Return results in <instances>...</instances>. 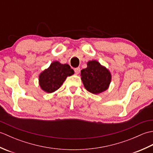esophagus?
<instances>
[{
  "mask_svg": "<svg viewBox=\"0 0 153 153\" xmlns=\"http://www.w3.org/2000/svg\"><path fill=\"white\" fill-rule=\"evenodd\" d=\"M80 68H75L74 69V71H75V73H76V74H79L80 73Z\"/></svg>",
  "mask_w": 153,
  "mask_h": 153,
  "instance_id": "esophagus-1",
  "label": "esophagus"
}]
</instances>
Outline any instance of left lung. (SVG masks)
<instances>
[{
    "label": "left lung",
    "instance_id": "obj_1",
    "mask_svg": "<svg viewBox=\"0 0 153 153\" xmlns=\"http://www.w3.org/2000/svg\"><path fill=\"white\" fill-rule=\"evenodd\" d=\"M87 65V67L81 71V79L85 88L95 95L105 91L112 79L110 71L97 60L89 61Z\"/></svg>",
    "mask_w": 153,
    "mask_h": 153
}]
</instances>
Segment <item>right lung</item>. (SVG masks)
<instances>
[{
  "label": "right lung",
  "instance_id": "obj_1",
  "mask_svg": "<svg viewBox=\"0 0 153 153\" xmlns=\"http://www.w3.org/2000/svg\"><path fill=\"white\" fill-rule=\"evenodd\" d=\"M74 74V71L68 64H62L58 61H54L47 69L39 74V83L42 90L51 93L59 89L66 77Z\"/></svg>",
  "mask_w": 153,
  "mask_h": 153
}]
</instances>
